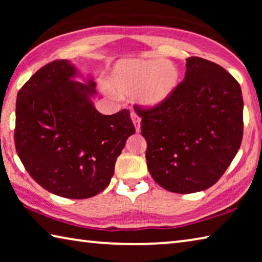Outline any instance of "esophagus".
Here are the masks:
<instances>
[{
  "label": "esophagus",
  "mask_w": 262,
  "mask_h": 262,
  "mask_svg": "<svg viewBox=\"0 0 262 262\" xmlns=\"http://www.w3.org/2000/svg\"><path fill=\"white\" fill-rule=\"evenodd\" d=\"M130 118H132L133 123H134L136 132H140V128H141V118H140V115L136 114L135 112H132L130 113Z\"/></svg>",
  "instance_id": "34e87169"
}]
</instances>
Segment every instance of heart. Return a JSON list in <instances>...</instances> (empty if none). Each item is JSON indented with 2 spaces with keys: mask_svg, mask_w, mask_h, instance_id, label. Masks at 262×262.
Segmentation results:
<instances>
[{
  "mask_svg": "<svg viewBox=\"0 0 262 262\" xmlns=\"http://www.w3.org/2000/svg\"><path fill=\"white\" fill-rule=\"evenodd\" d=\"M179 70L170 61L121 60L107 78L117 96L135 95L139 103L152 107L166 100L179 83Z\"/></svg>",
  "mask_w": 262,
  "mask_h": 262,
  "instance_id": "b5f03b06",
  "label": "heart"
}]
</instances>
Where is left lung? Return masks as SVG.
<instances>
[{
    "mask_svg": "<svg viewBox=\"0 0 262 262\" xmlns=\"http://www.w3.org/2000/svg\"><path fill=\"white\" fill-rule=\"evenodd\" d=\"M243 108L242 89L231 74L188 57L184 81L166 100L151 108L134 106L152 179L179 194L216 184L241 148Z\"/></svg>",
    "mask_w": 262,
    "mask_h": 262,
    "instance_id": "8db88e82",
    "label": "left lung"
}]
</instances>
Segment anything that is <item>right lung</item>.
Instances as JSON below:
<instances>
[{
	"instance_id": "right-lung-1",
	"label": "right lung",
	"mask_w": 262,
	"mask_h": 262,
	"mask_svg": "<svg viewBox=\"0 0 262 262\" xmlns=\"http://www.w3.org/2000/svg\"><path fill=\"white\" fill-rule=\"evenodd\" d=\"M77 75L69 61H52L21 86L16 101L15 145L25 170L67 199L103 192L135 133L129 111L99 113L91 100L96 83L74 81Z\"/></svg>"
}]
</instances>
